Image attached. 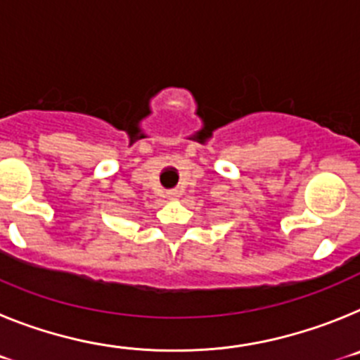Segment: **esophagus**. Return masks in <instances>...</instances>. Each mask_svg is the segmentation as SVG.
Returning <instances> with one entry per match:
<instances>
[{"label":"esophagus","mask_w":360,"mask_h":360,"mask_svg":"<svg viewBox=\"0 0 360 360\" xmlns=\"http://www.w3.org/2000/svg\"><path fill=\"white\" fill-rule=\"evenodd\" d=\"M167 198L178 200V198H180V193H178V191H169V193H167Z\"/></svg>","instance_id":"34e87169"}]
</instances>
